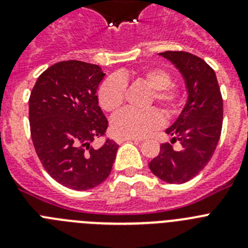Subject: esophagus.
<instances>
[{"label":"esophagus","mask_w":248,"mask_h":248,"mask_svg":"<svg viewBox=\"0 0 248 248\" xmlns=\"http://www.w3.org/2000/svg\"><path fill=\"white\" fill-rule=\"evenodd\" d=\"M129 140H133V141H140V139H137V138H119V139H117V143L122 144L124 143V141H129Z\"/></svg>","instance_id":"1"}]
</instances>
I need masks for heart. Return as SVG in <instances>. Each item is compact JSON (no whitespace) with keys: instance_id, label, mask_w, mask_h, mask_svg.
Wrapping results in <instances>:
<instances>
[{"instance_id":"b5f03b06","label":"heart","mask_w":248,"mask_h":248,"mask_svg":"<svg viewBox=\"0 0 248 248\" xmlns=\"http://www.w3.org/2000/svg\"><path fill=\"white\" fill-rule=\"evenodd\" d=\"M126 74L110 76L103 80L98 91L99 104L104 110L115 111L125 100ZM151 94L148 103H157L166 115H174L181 104V92L171 83V76L163 68H148L139 73ZM163 123V117L157 109L145 110L124 109L111 118V131L119 138H141L150 134Z\"/></svg>"}]
</instances>
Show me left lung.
<instances>
[{"mask_svg":"<svg viewBox=\"0 0 248 248\" xmlns=\"http://www.w3.org/2000/svg\"><path fill=\"white\" fill-rule=\"evenodd\" d=\"M180 71L187 89V100L179 118L166 133L169 143L160 145V153L149 163L151 172L169 184L191 180L207 165L214 155L222 129L223 103L215 71L200 57L183 50L160 53Z\"/></svg>","mask_w":248,"mask_h":248,"instance_id":"left-lung-1","label":"left lung"}]
</instances>
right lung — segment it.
<instances>
[{"instance_id":"1","label":"right lung","mask_w":248,"mask_h":248,"mask_svg":"<svg viewBox=\"0 0 248 248\" xmlns=\"http://www.w3.org/2000/svg\"><path fill=\"white\" fill-rule=\"evenodd\" d=\"M105 74L97 64L63 61L38 77L28 100L31 137L46 171L69 189H93L109 176L118 144L105 134L108 120L98 105L97 89Z\"/></svg>"}]
</instances>
